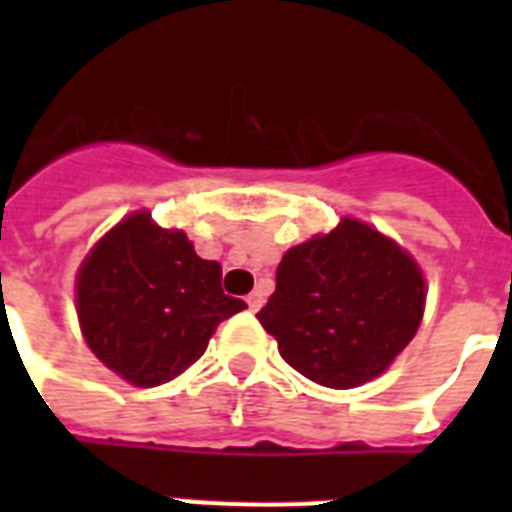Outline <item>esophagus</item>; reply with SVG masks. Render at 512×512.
Wrapping results in <instances>:
<instances>
[{"mask_svg": "<svg viewBox=\"0 0 512 512\" xmlns=\"http://www.w3.org/2000/svg\"><path fill=\"white\" fill-rule=\"evenodd\" d=\"M263 303H265L263 292H252V295L247 297V305H249V311H252V313L260 311V308H263Z\"/></svg>", "mask_w": 512, "mask_h": 512, "instance_id": "obj_1", "label": "esophagus"}]
</instances>
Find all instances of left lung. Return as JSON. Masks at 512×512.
<instances>
[{
    "label": "left lung",
    "instance_id": "1",
    "mask_svg": "<svg viewBox=\"0 0 512 512\" xmlns=\"http://www.w3.org/2000/svg\"><path fill=\"white\" fill-rule=\"evenodd\" d=\"M425 311L420 265L372 225L342 217L281 257L276 292L257 313L281 358L324 388L380 377L417 335Z\"/></svg>",
    "mask_w": 512,
    "mask_h": 512
}]
</instances>
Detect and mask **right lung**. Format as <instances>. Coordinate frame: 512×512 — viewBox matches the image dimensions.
I'll return each mask as SVG.
<instances>
[{
  "label": "right lung",
  "mask_w": 512,
  "mask_h": 512,
  "mask_svg": "<svg viewBox=\"0 0 512 512\" xmlns=\"http://www.w3.org/2000/svg\"><path fill=\"white\" fill-rule=\"evenodd\" d=\"M223 268L201 260L183 231L132 212L84 257L76 313L90 350L138 388L175 380L204 356L220 321L247 308L220 287Z\"/></svg>",
  "instance_id": "1"
}]
</instances>
